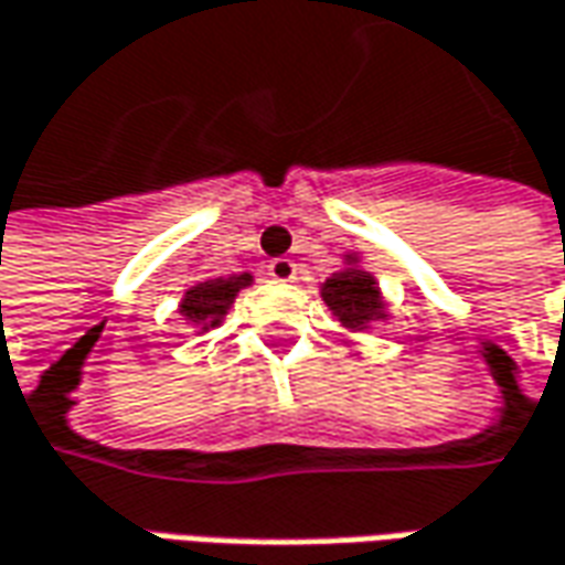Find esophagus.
Listing matches in <instances>:
<instances>
[{
	"label": "esophagus",
	"mask_w": 565,
	"mask_h": 565,
	"mask_svg": "<svg viewBox=\"0 0 565 565\" xmlns=\"http://www.w3.org/2000/svg\"><path fill=\"white\" fill-rule=\"evenodd\" d=\"M268 275H271L275 281H297V263H294V259H287V256H281V259H271V265H268Z\"/></svg>",
	"instance_id": "1"
}]
</instances>
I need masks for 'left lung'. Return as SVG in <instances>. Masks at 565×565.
Wrapping results in <instances>:
<instances>
[{"instance_id":"1","label":"left lung","mask_w":565,"mask_h":565,"mask_svg":"<svg viewBox=\"0 0 565 565\" xmlns=\"http://www.w3.org/2000/svg\"><path fill=\"white\" fill-rule=\"evenodd\" d=\"M319 294L324 306L331 309V316L341 321L347 331H369L372 324L387 321L391 316L379 278L362 268L360 253H347L341 271L324 278Z\"/></svg>"}]
</instances>
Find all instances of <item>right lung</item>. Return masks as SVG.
Here are the masks:
<instances>
[{"label": "right lung", "instance_id": "add662e5", "mask_svg": "<svg viewBox=\"0 0 565 565\" xmlns=\"http://www.w3.org/2000/svg\"><path fill=\"white\" fill-rule=\"evenodd\" d=\"M249 284H253V271L227 275V278H205V281L186 287L178 312L190 328H196V334H205L222 324L227 309L237 300V294Z\"/></svg>", "mask_w": 565, "mask_h": 565}]
</instances>
